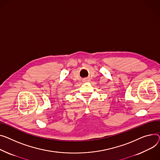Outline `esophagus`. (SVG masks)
I'll return each instance as SVG.
<instances>
[{
  "label": "esophagus",
  "instance_id": "34e87169",
  "mask_svg": "<svg viewBox=\"0 0 160 160\" xmlns=\"http://www.w3.org/2000/svg\"><path fill=\"white\" fill-rule=\"evenodd\" d=\"M89 78H86V79L83 80V82H89Z\"/></svg>",
  "mask_w": 160,
  "mask_h": 160
}]
</instances>
